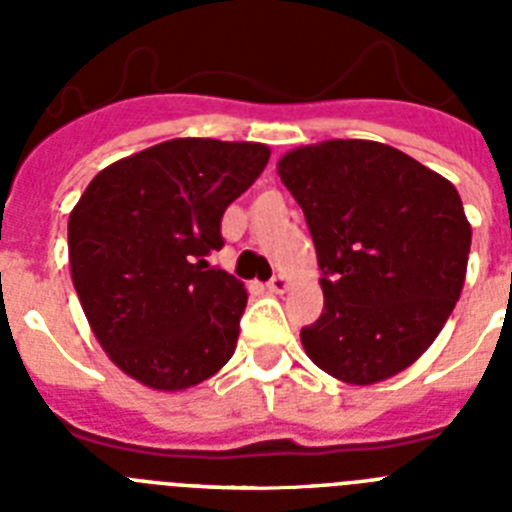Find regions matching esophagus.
<instances>
[{
	"label": "esophagus",
	"instance_id": "obj_1",
	"mask_svg": "<svg viewBox=\"0 0 512 512\" xmlns=\"http://www.w3.org/2000/svg\"><path fill=\"white\" fill-rule=\"evenodd\" d=\"M266 287H269V292H277V295H282L284 289L289 287V279L282 277V274H274V277L266 282Z\"/></svg>",
	"mask_w": 512,
	"mask_h": 512
}]
</instances>
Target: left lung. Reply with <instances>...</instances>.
Instances as JSON below:
<instances>
[{
  "instance_id": "left-lung-1",
  "label": "left lung",
  "mask_w": 512,
  "mask_h": 512,
  "mask_svg": "<svg viewBox=\"0 0 512 512\" xmlns=\"http://www.w3.org/2000/svg\"><path fill=\"white\" fill-rule=\"evenodd\" d=\"M279 176L305 212L323 315L300 330L330 377L374 384L436 341L467 277L472 228L449 179L374 140L289 151Z\"/></svg>"
}]
</instances>
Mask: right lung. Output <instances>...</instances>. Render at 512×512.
<instances>
[{
    "mask_svg": "<svg viewBox=\"0 0 512 512\" xmlns=\"http://www.w3.org/2000/svg\"><path fill=\"white\" fill-rule=\"evenodd\" d=\"M266 161L261 143L166 140L99 171L71 212L81 307L110 359L146 387L187 390L233 356L248 295L207 256Z\"/></svg>",
    "mask_w": 512,
    "mask_h": 512,
    "instance_id": "1",
    "label": "right lung"
}]
</instances>
